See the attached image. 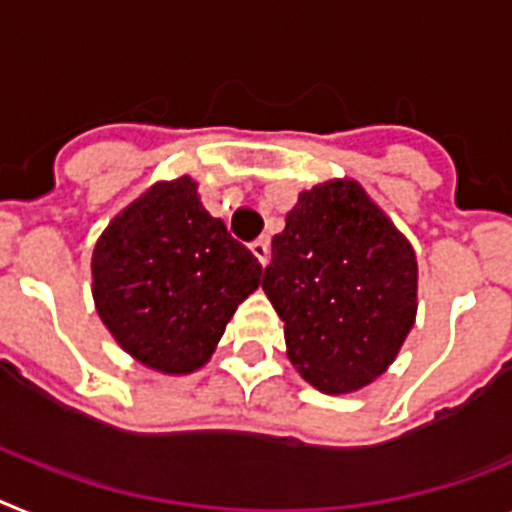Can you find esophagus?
Instances as JSON below:
<instances>
[{
  "instance_id": "1",
  "label": "esophagus",
  "mask_w": 512,
  "mask_h": 512,
  "mask_svg": "<svg viewBox=\"0 0 512 512\" xmlns=\"http://www.w3.org/2000/svg\"><path fill=\"white\" fill-rule=\"evenodd\" d=\"M249 249H252V255L260 260V265H268V260H270V242H268V239H257V242L249 244Z\"/></svg>"
}]
</instances>
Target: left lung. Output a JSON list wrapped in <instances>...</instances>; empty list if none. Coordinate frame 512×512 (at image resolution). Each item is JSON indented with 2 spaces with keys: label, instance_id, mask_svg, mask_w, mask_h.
Masks as SVG:
<instances>
[{
  "label": "left lung",
  "instance_id": "1",
  "mask_svg": "<svg viewBox=\"0 0 512 512\" xmlns=\"http://www.w3.org/2000/svg\"><path fill=\"white\" fill-rule=\"evenodd\" d=\"M416 276L414 247L362 184L333 179L289 210L263 289L299 375L341 395L393 364L414 328Z\"/></svg>",
  "mask_w": 512,
  "mask_h": 512
}]
</instances>
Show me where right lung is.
I'll return each instance as SVG.
<instances>
[{
    "instance_id": "right-lung-1",
    "label": "right lung",
    "mask_w": 512,
    "mask_h": 512,
    "mask_svg": "<svg viewBox=\"0 0 512 512\" xmlns=\"http://www.w3.org/2000/svg\"><path fill=\"white\" fill-rule=\"evenodd\" d=\"M93 302L117 343L163 375L216 351L263 265L200 203L197 182H158L111 218L93 249Z\"/></svg>"
}]
</instances>
